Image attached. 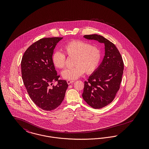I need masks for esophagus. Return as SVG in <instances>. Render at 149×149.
<instances>
[{"instance_id": "1", "label": "esophagus", "mask_w": 149, "mask_h": 149, "mask_svg": "<svg viewBox=\"0 0 149 149\" xmlns=\"http://www.w3.org/2000/svg\"><path fill=\"white\" fill-rule=\"evenodd\" d=\"M74 80H67V83H68V84H72V83H74Z\"/></svg>"}]
</instances>
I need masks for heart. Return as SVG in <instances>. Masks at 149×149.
<instances>
[{
	"label": "heart",
	"mask_w": 149,
	"mask_h": 149,
	"mask_svg": "<svg viewBox=\"0 0 149 149\" xmlns=\"http://www.w3.org/2000/svg\"><path fill=\"white\" fill-rule=\"evenodd\" d=\"M63 50L68 56L75 57V66L62 72L63 78L67 80L77 79L84 71L87 74H92L98 68L102 58V51L98 46L81 40L67 43ZM52 61L56 68L63 69L65 66L66 56L63 52L56 51L52 55Z\"/></svg>",
	"instance_id": "obj_1"
}]
</instances>
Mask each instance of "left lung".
Returning a JSON list of instances; mask_svg holds the SVG:
<instances>
[{
  "mask_svg": "<svg viewBox=\"0 0 149 149\" xmlns=\"http://www.w3.org/2000/svg\"><path fill=\"white\" fill-rule=\"evenodd\" d=\"M88 40L103 43L105 56L99 67L84 81L82 96L88 105L95 109L111 103L120 88L123 72L122 57L113 43L102 36L84 35Z\"/></svg>",
  "mask_w": 149,
  "mask_h": 149,
  "instance_id": "1",
  "label": "left lung"
}]
</instances>
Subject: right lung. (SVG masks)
I'll use <instances>...</instances> for the list:
<instances>
[{"label": "right lung", "mask_w": 149, "mask_h": 149, "mask_svg": "<svg viewBox=\"0 0 149 149\" xmlns=\"http://www.w3.org/2000/svg\"><path fill=\"white\" fill-rule=\"evenodd\" d=\"M63 37L43 38L25 51L21 61L22 77L29 97L45 111L56 109L63 101L68 84L58 80L52 61L54 50ZM58 81L56 86H52Z\"/></svg>", "instance_id": "obj_1"}]
</instances>
